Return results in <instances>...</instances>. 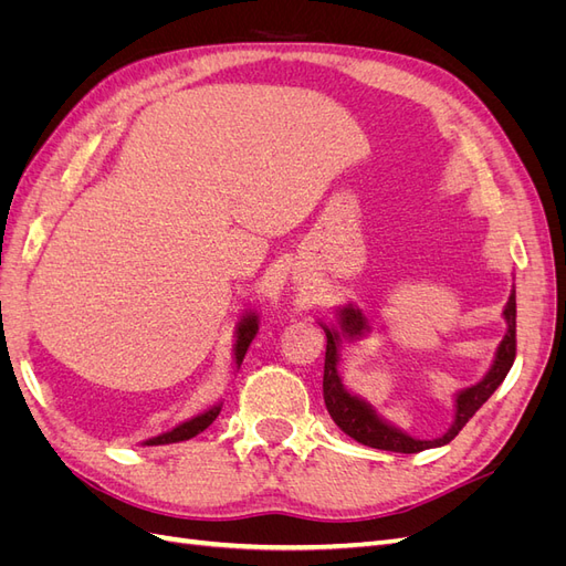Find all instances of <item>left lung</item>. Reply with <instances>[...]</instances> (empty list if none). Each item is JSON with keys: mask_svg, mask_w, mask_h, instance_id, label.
Segmentation results:
<instances>
[{"mask_svg": "<svg viewBox=\"0 0 566 566\" xmlns=\"http://www.w3.org/2000/svg\"><path fill=\"white\" fill-rule=\"evenodd\" d=\"M505 318H507V333L501 342L499 354H495L493 368L486 373V378L482 382H476L474 387L460 391L458 394V408H455V422L451 430L434 439V441H420L403 434L397 427L387 424L378 416L373 413V408L364 403L361 399L352 397V394L342 387L339 375H337V345H339V335L337 331L323 328L325 337H328V345H325V366H323V399L325 408H328L331 418L339 427L342 432L356 439L358 443L370 449H380V451H397V453H418L424 449H434L443 447L455 434L465 427V422L476 413L479 408L486 403L491 394L499 389V385L505 380V375L510 373L512 364H515V354H517V302H515V290H512L510 302L505 306ZM339 328L342 337H356L366 331V318L361 312L347 310L339 312Z\"/></svg>", "mask_w": 566, "mask_h": 566, "instance_id": "1", "label": "left lung"}]
</instances>
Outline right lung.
<instances>
[{
	"mask_svg": "<svg viewBox=\"0 0 566 566\" xmlns=\"http://www.w3.org/2000/svg\"><path fill=\"white\" fill-rule=\"evenodd\" d=\"M254 335H256V316H245V318L241 321V325H238V339H235V364H238V366L243 364L245 352H248V347L252 345ZM219 410H221V406H214V408L208 410V413H202V416H198V418H193V420H188V422L175 427L172 432L160 434V437L150 439V441H146V443H148V447H158V443H175V441L191 439V437L200 434L202 430H208V427L214 422V418L219 416Z\"/></svg>",
	"mask_w": 566,
	"mask_h": 566,
	"instance_id": "right-lung-1",
	"label": "right lung"
}]
</instances>
